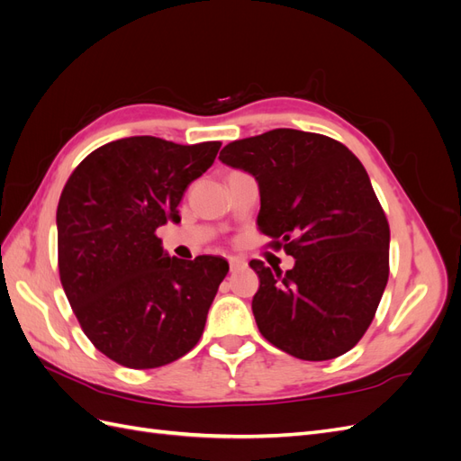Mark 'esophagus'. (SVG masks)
Wrapping results in <instances>:
<instances>
[{
    "label": "esophagus",
    "instance_id": "1",
    "mask_svg": "<svg viewBox=\"0 0 461 461\" xmlns=\"http://www.w3.org/2000/svg\"><path fill=\"white\" fill-rule=\"evenodd\" d=\"M229 265H230V271H239V269L246 267V261L240 259V258H236V256H230Z\"/></svg>",
    "mask_w": 461,
    "mask_h": 461
}]
</instances>
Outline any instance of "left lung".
Here are the masks:
<instances>
[{
    "instance_id": "left-lung-1",
    "label": "left lung",
    "mask_w": 461,
    "mask_h": 461,
    "mask_svg": "<svg viewBox=\"0 0 461 461\" xmlns=\"http://www.w3.org/2000/svg\"><path fill=\"white\" fill-rule=\"evenodd\" d=\"M219 159L258 180V227L296 259L286 273L249 261L259 332L308 361L352 350L388 281L390 229L364 165L332 138L294 129L230 142Z\"/></svg>"
}]
</instances>
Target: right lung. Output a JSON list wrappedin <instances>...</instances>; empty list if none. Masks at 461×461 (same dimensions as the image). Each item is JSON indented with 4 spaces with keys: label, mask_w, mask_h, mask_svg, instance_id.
Listing matches in <instances>:
<instances>
[{
    "label": "right lung",
    "mask_w": 461,
    "mask_h": 461,
    "mask_svg": "<svg viewBox=\"0 0 461 461\" xmlns=\"http://www.w3.org/2000/svg\"><path fill=\"white\" fill-rule=\"evenodd\" d=\"M219 148L121 138L94 149L61 192L63 290L92 344L124 367L167 366L202 337L229 263L169 258L156 230L180 222L185 190L213 165Z\"/></svg>",
    "instance_id": "1"
}]
</instances>
